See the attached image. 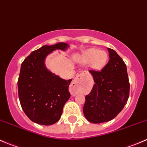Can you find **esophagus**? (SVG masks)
Here are the masks:
<instances>
[{
  "label": "esophagus",
  "instance_id": "34e87169",
  "mask_svg": "<svg viewBox=\"0 0 147 147\" xmlns=\"http://www.w3.org/2000/svg\"><path fill=\"white\" fill-rule=\"evenodd\" d=\"M84 75V72H81V73L78 74V75H77L76 78H75V80H73V82H72V84H70V91H72V90L75 89V87H76L77 84H78V82H79L80 80L81 79V78H82L83 76ZM72 95H75V94L74 92H72Z\"/></svg>",
  "mask_w": 147,
  "mask_h": 147
}]
</instances>
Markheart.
I'll return each mask as SVG.
<instances>
[{
    "label": "heart",
    "instance_id": "heart-1",
    "mask_svg": "<svg viewBox=\"0 0 147 147\" xmlns=\"http://www.w3.org/2000/svg\"><path fill=\"white\" fill-rule=\"evenodd\" d=\"M107 59V53L105 50L92 48L84 52L80 63L85 65L90 64V67L93 69H100L106 65Z\"/></svg>",
    "mask_w": 147,
    "mask_h": 147
}]
</instances>
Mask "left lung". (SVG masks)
Masks as SVG:
<instances>
[{
    "label": "left lung",
    "mask_w": 147,
    "mask_h": 147,
    "mask_svg": "<svg viewBox=\"0 0 147 147\" xmlns=\"http://www.w3.org/2000/svg\"><path fill=\"white\" fill-rule=\"evenodd\" d=\"M109 60L101 70H90L94 84L86 95L83 113L94 124L106 122L117 117L127 104L129 82L127 66L121 57L108 47Z\"/></svg>",
    "instance_id": "left-lung-1"
}]
</instances>
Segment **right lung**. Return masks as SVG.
<instances>
[{"label": "right lung", "mask_w": 147, "mask_h": 147, "mask_svg": "<svg viewBox=\"0 0 147 147\" xmlns=\"http://www.w3.org/2000/svg\"><path fill=\"white\" fill-rule=\"evenodd\" d=\"M67 44L43 45L34 50L21 64L18 80V97L25 114L31 121L51 125L60 119L72 80L62 79L46 68L45 59L55 50H65Z\"/></svg>", "instance_id": "obj_1"}]
</instances>
